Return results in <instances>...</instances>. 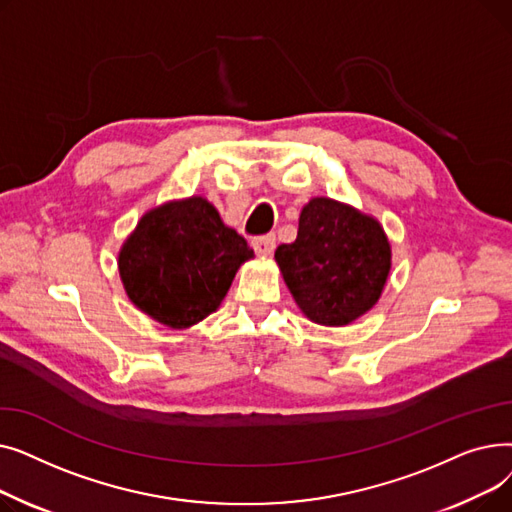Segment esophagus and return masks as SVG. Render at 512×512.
Segmentation results:
<instances>
[{"instance_id": "obj_1", "label": "esophagus", "mask_w": 512, "mask_h": 512, "mask_svg": "<svg viewBox=\"0 0 512 512\" xmlns=\"http://www.w3.org/2000/svg\"><path fill=\"white\" fill-rule=\"evenodd\" d=\"M251 245H253V249H255V253H257V255L267 257V255H272V253H274V249H276V236H274V234L257 236V238H253Z\"/></svg>"}]
</instances>
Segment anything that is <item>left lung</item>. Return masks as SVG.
I'll list each match as a JSON object with an SVG mask.
<instances>
[{
    "label": "left lung",
    "instance_id": "1",
    "mask_svg": "<svg viewBox=\"0 0 512 512\" xmlns=\"http://www.w3.org/2000/svg\"><path fill=\"white\" fill-rule=\"evenodd\" d=\"M276 263L299 309L319 326L340 328L378 303L392 251L371 215L315 197L301 211L297 240L276 249Z\"/></svg>",
    "mask_w": 512,
    "mask_h": 512
}]
</instances>
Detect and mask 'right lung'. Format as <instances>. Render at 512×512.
<instances>
[{"instance_id":"add662e5","label":"right lung","mask_w":512,"mask_h":512,"mask_svg":"<svg viewBox=\"0 0 512 512\" xmlns=\"http://www.w3.org/2000/svg\"><path fill=\"white\" fill-rule=\"evenodd\" d=\"M253 249L203 197L149 209L118 253L128 299L151 319L182 330L220 307Z\"/></svg>"}]
</instances>
